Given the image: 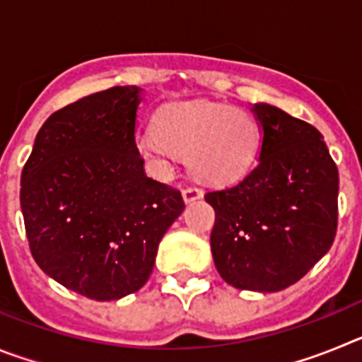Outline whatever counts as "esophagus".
I'll return each mask as SVG.
<instances>
[{
    "label": "esophagus",
    "mask_w": 362,
    "mask_h": 362,
    "mask_svg": "<svg viewBox=\"0 0 362 362\" xmlns=\"http://www.w3.org/2000/svg\"><path fill=\"white\" fill-rule=\"evenodd\" d=\"M199 197H203V190L197 188L196 185H190V187H187L183 190V199L187 201V203H192V201L199 199Z\"/></svg>",
    "instance_id": "obj_1"
}]
</instances>
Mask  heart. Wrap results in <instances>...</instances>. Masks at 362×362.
Wrapping results in <instances>:
<instances>
[{
	"mask_svg": "<svg viewBox=\"0 0 362 362\" xmlns=\"http://www.w3.org/2000/svg\"><path fill=\"white\" fill-rule=\"evenodd\" d=\"M259 145L261 129L250 112L209 101L163 108L156 132L137 139L139 153L153 165L165 166L174 153L188 156L194 175L217 183L250 170Z\"/></svg>",
	"mask_w": 362,
	"mask_h": 362,
	"instance_id": "b5f03b06",
	"label": "heart"
}]
</instances>
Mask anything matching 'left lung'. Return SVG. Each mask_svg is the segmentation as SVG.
I'll return each mask as SVG.
<instances>
[{
	"mask_svg": "<svg viewBox=\"0 0 362 362\" xmlns=\"http://www.w3.org/2000/svg\"><path fill=\"white\" fill-rule=\"evenodd\" d=\"M254 112L263 129L257 165L239 183L204 194L216 212L210 246L228 284L279 292L330 250L339 172L315 127L264 103Z\"/></svg>",
	"mask_w": 362,
	"mask_h": 362,
	"instance_id": "left-lung-1",
	"label": "left lung"
}]
</instances>
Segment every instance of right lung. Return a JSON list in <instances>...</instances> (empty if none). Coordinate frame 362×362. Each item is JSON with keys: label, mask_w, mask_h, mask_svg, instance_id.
<instances>
[{"label": "right lung", "mask_w": 362, "mask_h": 362, "mask_svg": "<svg viewBox=\"0 0 362 362\" xmlns=\"http://www.w3.org/2000/svg\"><path fill=\"white\" fill-rule=\"evenodd\" d=\"M136 86H112L54 112L21 172L32 257L65 288L95 300L137 292L181 192L145 174L136 145Z\"/></svg>", "instance_id": "right-lung-1"}]
</instances>
